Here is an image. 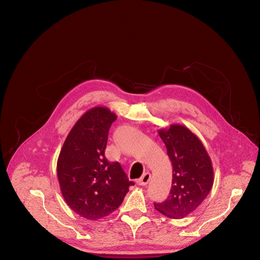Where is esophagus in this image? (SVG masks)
<instances>
[{"label": "esophagus", "mask_w": 260, "mask_h": 260, "mask_svg": "<svg viewBox=\"0 0 260 260\" xmlns=\"http://www.w3.org/2000/svg\"><path fill=\"white\" fill-rule=\"evenodd\" d=\"M150 174H148V172H146V174H144L139 180L137 181V183H138V185H141V186H145V185H147L148 184V182H149V180H150Z\"/></svg>", "instance_id": "obj_1"}]
</instances>
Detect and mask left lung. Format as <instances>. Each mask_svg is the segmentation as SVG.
<instances>
[{
	"instance_id": "1",
	"label": "left lung",
	"mask_w": 260,
	"mask_h": 260,
	"mask_svg": "<svg viewBox=\"0 0 260 260\" xmlns=\"http://www.w3.org/2000/svg\"><path fill=\"white\" fill-rule=\"evenodd\" d=\"M172 164V184L168 198L154 203V209L170 218H183L194 211L209 194L213 167L208 152L189 128L171 124L159 131Z\"/></svg>"
}]
</instances>
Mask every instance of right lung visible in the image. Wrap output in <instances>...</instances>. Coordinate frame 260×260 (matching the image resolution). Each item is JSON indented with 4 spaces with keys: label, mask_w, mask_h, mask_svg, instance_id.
I'll return each instance as SVG.
<instances>
[{
    "label": "right lung",
    "mask_w": 260,
    "mask_h": 260,
    "mask_svg": "<svg viewBox=\"0 0 260 260\" xmlns=\"http://www.w3.org/2000/svg\"><path fill=\"white\" fill-rule=\"evenodd\" d=\"M117 119L108 108L85 112L66 138L57 160L61 194L80 216L97 220L114 212L128 192L129 181L118 162L106 158L109 129Z\"/></svg>",
    "instance_id": "right-lung-1"
}]
</instances>
